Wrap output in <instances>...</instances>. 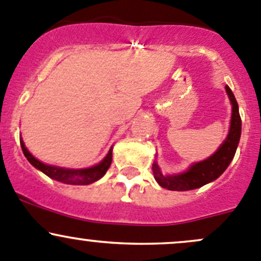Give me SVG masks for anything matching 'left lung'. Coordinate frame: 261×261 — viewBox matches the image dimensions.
<instances>
[{
	"label": "left lung",
	"instance_id": "obj_1",
	"mask_svg": "<svg viewBox=\"0 0 261 261\" xmlns=\"http://www.w3.org/2000/svg\"><path fill=\"white\" fill-rule=\"evenodd\" d=\"M230 101L232 103V116H231L230 133L226 138L225 143L220 146V149L203 162L196 163L192 165L186 173L179 175H164L160 172L156 163L152 164V173L158 183L169 191H191V189L199 188L210 181L217 179L226 170L231 160L235 156L239 141L241 135V117L239 114V106L235 96L230 87L226 86Z\"/></svg>",
	"mask_w": 261,
	"mask_h": 261
}]
</instances>
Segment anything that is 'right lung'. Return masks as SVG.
I'll list each match as a JSON object with an SVG mask.
<instances>
[{"instance_id": "right-lung-1", "label": "right lung", "mask_w": 261, "mask_h": 261, "mask_svg": "<svg viewBox=\"0 0 261 261\" xmlns=\"http://www.w3.org/2000/svg\"><path fill=\"white\" fill-rule=\"evenodd\" d=\"M21 149H22L23 155L26 156V159L30 162V164H33L36 169L41 170L44 174L48 175L51 179H55L58 181H62V183L67 184H75V186H87V184H91L93 181L98 180L99 178H102L105 175V173L107 172V169L110 168L112 163V149L110 150L107 156L102 160L99 164L94 165V167L88 168V169H64V168H58V167H51V165H46L44 163L39 162L38 159L33 156V155L29 152V150L26 149L23 145V141L20 140Z\"/></svg>"}]
</instances>
